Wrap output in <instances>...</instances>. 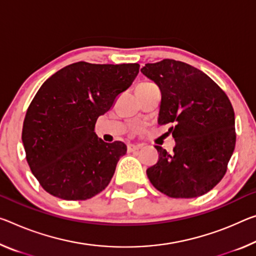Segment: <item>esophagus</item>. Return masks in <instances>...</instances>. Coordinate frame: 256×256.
I'll list each match as a JSON object with an SVG mask.
<instances>
[{"instance_id":"esophagus-1","label":"esophagus","mask_w":256,"mask_h":256,"mask_svg":"<svg viewBox=\"0 0 256 256\" xmlns=\"http://www.w3.org/2000/svg\"><path fill=\"white\" fill-rule=\"evenodd\" d=\"M140 148H141V144H128V152H136V150L140 149Z\"/></svg>"}]
</instances>
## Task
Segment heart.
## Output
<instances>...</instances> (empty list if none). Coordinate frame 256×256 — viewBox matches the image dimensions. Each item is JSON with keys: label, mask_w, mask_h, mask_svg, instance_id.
<instances>
[{"label": "heart", "mask_w": 256, "mask_h": 256, "mask_svg": "<svg viewBox=\"0 0 256 256\" xmlns=\"http://www.w3.org/2000/svg\"><path fill=\"white\" fill-rule=\"evenodd\" d=\"M141 84H152V83H141Z\"/></svg>", "instance_id": "obj_1"}]
</instances>
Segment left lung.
<instances>
[{"label": "left lung", "mask_w": 256, "mask_h": 256, "mask_svg": "<svg viewBox=\"0 0 256 256\" xmlns=\"http://www.w3.org/2000/svg\"><path fill=\"white\" fill-rule=\"evenodd\" d=\"M142 74L162 92L158 124H171L176 140L170 154L155 146L158 162L148 179L172 198H194L222 180L236 144L234 112L226 92L205 72L164 59L146 64Z\"/></svg>", "instance_id": "8db88e82"}]
</instances>
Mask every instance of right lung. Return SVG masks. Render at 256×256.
Wrapping results in <instances>:
<instances>
[{"mask_svg":"<svg viewBox=\"0 0 256 256\" xmlns=\"http://www.w3.org/2000/svg\"><path fill=\"white\" fill-rule=\"evenodd\" d=\"M139 68L78 62L42 84L27 109L22 139L30 171L46 192L85 200L109 184L126 146L99 139L96 123L131 86Z\"/></svg>","mask_w":256,"mask_h":256,"instance_id":"add662e5","label":"right lung"}]
</instances>
